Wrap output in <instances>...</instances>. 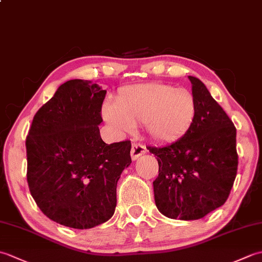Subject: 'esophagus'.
Wrapping results in <instances>:
<instances>
[{"label":"esophagus","mask_w":262,"mask_h":262,"mask_svg":"<svg viewBox=\"0 0 262 262\" xmlns=\"http://www.w3.org/2000/svg\"><path fill=\"white\" fill-rule=\"evenodd\" d=\"M146 152V147L140 143H133L132 144V151H130V157L133 160H136L138 157H141L144 153Z\"/></svg>","instance_id":"34e87169"}]
</instances>
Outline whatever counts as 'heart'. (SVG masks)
<instances>
[{
  "mask_svg": "<svg viewBox=\"0 0 262 262\" xmlns=\"http://www.w3.org/2000/svg\"><path fill=\"white\" fill-rule=\"evenodd\" d=\"M197 105L191 92L162 83L122 88L116 105L103 108V118L117 130L128 133L143 122L152 138L171 142L181 137L196 119Z\"/></svg>",
  "mask_w": 262,
  "mask_h": 262,
  "instance_id": "obj_1",
  "label": "heart"
}]
</instances>
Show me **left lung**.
<instances>
[{"label": "left lung", "instance_id": "left-lung-1", "mask_svg": "<svg viewBox=\"0 0 262 262\" xmlns=\"http://www.w3.org/2000/svg\"><path fill=\"white\" fill-rule=\"evenodd\" d=\"M188 77L197 105L193 124L173 143L147 147L159 163L155 205L164 216L182 221L203 219L221 207L238 164L234 124L204 83Z\"/></svg>", "mask_w": 262, "mask_h": 262}]
</instances>
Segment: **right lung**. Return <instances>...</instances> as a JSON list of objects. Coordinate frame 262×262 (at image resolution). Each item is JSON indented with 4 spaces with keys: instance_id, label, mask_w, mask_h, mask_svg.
I'll return each instance as SVG.
<instances>
[{
    "instance_id": "right-lung-1",
    "label": "right lung",
    "mask_w": 262,
    "mask_h": 262,
    "mask_svg": "<svg viewBox=\"0 0 262 262\" xmlns=\"http://www.w3.org/2000/svg\"><path fill=\"white\" fill-rule=\"evenodd\" d=\"M105 93L89 81L65 82L37 111L26 138L30 193L60 225L91 229L115 213L117 182L132 163V144L101 140Z\"/></svg>"
}]
</instances>
